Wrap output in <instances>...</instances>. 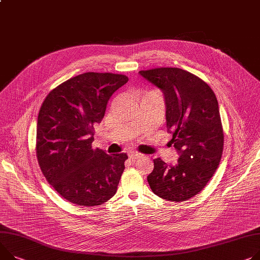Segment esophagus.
Returning <instances> with one entry per match:
<instances>
[{
    "label": "esophagus",
    "mask_w": 260,
    "mask_h": 260,
    "mask_svg": "<svg viewBox=\"0 0 260 260\" xmlns=\"http://www.w3.org/2000/svg\"><path fill=\"white\" fill-rule=\"evenodd\" d=\"M129 157H130L131 159H138V158L144 157V155L141 154V153H137V152H130V153H129Z\"/></svg>",
    "instance_id": "esophagus-1"
}]
</instances>
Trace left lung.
<instances>
[{
  "instance_id": "left-lung-1",
  "label": "left lung",
  "mask_w": 260,
  "mask_h": 260,
  "mask_svg": "<svg viewBox=\"0 0 260 260\" xmlns=\"http://www.w3.org/2000/svg\"><path fill=\"white\" fill-rule=\"evenodd\" d=\"M139 74L162 90L171 142L180 154L175 166L155 158L148 182L167 201H186L206 186L221 161L224 130L216 96L201 78L181 69L156 68Z\"/></svg>"
}]
</instances>
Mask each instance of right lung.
Returning a JSON list of instances; mask_svg holds the SVG:
<instances>
[{
  "mask_svg": "<svg viewBox=\"0 0 260 260\" xmlns=\"http://www.w3.org/2000/svg\"><path fill=\"white\" fill-rule=\"evenodd\" d=\"M128 80L112 73L78 75L52 89L39 109L38 165L47 181L73 204L101 205L116 192L127 154L109 155L91 144L108 100Z\"/></svg>",
  "mask_w": 260,
  "mask_h": 260,
  "instance_id": "1",
  "label": "right lung"
}]
</instances>
